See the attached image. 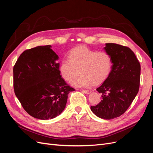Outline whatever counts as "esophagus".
<instances>
[{"label":"esophagus","mask_w":153,"mask_h":153,"mask_svg":"<svg viewBox=\"0 0 153 153\" xmlns=\"http://www.w3.org/2000/svg\"><path fill=\"white\" fill-rule=\"evenodd\" d=\"M82 92H84V93H85V94H89L91 93V91H89V90H82Z\"/></svg>","instance_id":"esophagus-1"}]
</instances>
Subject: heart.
Returning <instances> with one entry per match:
<instances>
[{
	"instance_id": "b5f03b06",
	"label": "heart",
	"mask_w": 153,
	"mask_h": 153,
	"mask_svg": "<svg viewBox=\"0 0 153 153\" xmlns=\"http://www.w3.org/2000/svg\"><path fill=\"white\" fill-rule=\"evenodd\" d=\"M112 64V57L108 52L79 46L69 51L68 59L62 60L59 71L63 79L69 83L80 73V77L73 82L75 87L98 85L109 76Z\"/></svg>"
}]
</instances>
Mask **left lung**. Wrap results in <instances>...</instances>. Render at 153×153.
Segmentation results:
<instances>
[{"label":"left lung","mask_w":153,"mask_h":153,"mask_svg":"<svg viewBox=\"0 0 153 153\" xmlns=\"http://www.w3.org/2000/svg\"><path fill=\"white\" fill-rule=\"evenodd\" d=\"M104 48L112 59L109 76L97 91L101 94V102L91 106L96 116L106 120L123 115L137 96L140 87V64L129 47L115 43H106Z\"/></svg>","instance_id":"8db88e82"}]
</instances>
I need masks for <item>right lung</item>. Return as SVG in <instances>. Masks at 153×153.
Returning <instances> with one entry per match:
<instances>
[{
	"label": "right lung",
	"mask_w": 153,
	"mask_h": 153,
	"mask_svg": "<svg viewBox=\"0 0 153 153\" xmlns=\"http://www.w3.org/2000/svg\"><path fill=\"white\" fill-rule=\"evenodd\" d=\"M51 45L25 50L13 67L15 93L23 108L34 118L48 120L65 108L75 91L60 75L58 55Z\"/></svg>",
	"instance_id": "add662e5"
}]
</instances>
